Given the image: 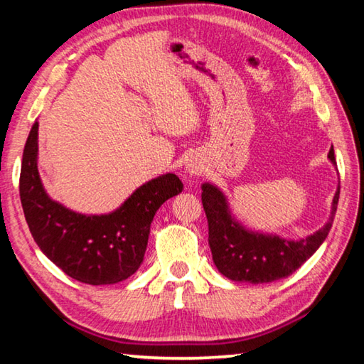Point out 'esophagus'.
I'll list each match as a JSON object with an SVG mask.
<instances>
[{"instance_id": "esophagus-1", "label": "esophagus", "mask_w": 364, "mask_h": 364, "mask_svg": "<svg viewBox=\"0 0 364 364\" xmlns=\"http://www.w3.org/2000/svg\"><path fill=\"white\" fill-rule=\"evenodd\" d=\"M199 173H200V170L197 168L196 165H189V167H188V175L189 176H197Z\"/></svg>"}]
</instances>
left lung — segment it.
<instances>
[{
	"mask_svg": "<svg viewBox=\"0 0 364 364\" xmlns=\"http://www.w3.org/2000/svg\"><path fill=\"white\" fill-rule=\"evenodd\" d=\"M328 157L337 168L332 147ZM338 194L341 186L332 200L329 221L321 230L300 241H289L274 234L245 230L234 220L225 194L210 183L202 184V205L207 215L208 245L215 267L228 279L252 284L287 278L315 254L328 237L337 210Z\"/></svg>",
	"mask_w": 364,
	"mask_h": 364,
	"instance_id": "1",
	"label": "left lung"
}]
</instances>
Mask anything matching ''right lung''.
<instances>
[{
    "label": "right lung",
    "instance_id": "add662e5",
    "mask_svg": "<svg viewBox=\"0 0 364 364\" xmlns=\"http://www.w3.org/2000/svg\"><path fill=\"white\" fill-rule=\"evenodd\" d=\"M38 122L23 147L19 193L30 232L43 254L67 276L91 286L130 278L143 263L154 215L183 191L173 173L147 181L107 215H82L54 202L43 188L38 167Z\"/></svg>",
    "mask_w": 364,
    "mask_h": 364
}]
</instances>
